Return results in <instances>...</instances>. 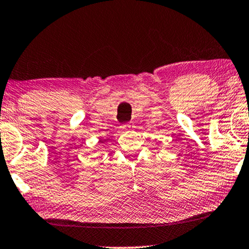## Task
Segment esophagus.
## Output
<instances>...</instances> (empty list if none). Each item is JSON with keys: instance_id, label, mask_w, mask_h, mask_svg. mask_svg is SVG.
I'll return each mask as SVG.
<instances>
[{"instance_id": "1", "label": "esophagus", "mask_w": 249, "mask_h": 249, "mask_svg": "<svg viewBox=\"0 0 249 249\" xmlns=\"http://www.w3.org/2000/svg\"><path fill=\"white\" fill-rule=\"evenodd\" d=\"M128 124H131V122H128Z\"/></svg>"}]
</instances>
